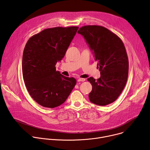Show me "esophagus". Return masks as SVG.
Instances as JSON below:
<instances>
[{"instance_id":"esophagus-1","label":"esophagus","mask_w":150,"mask_h":150,"mask_svg":"<svg viewBox=\"0 0 150 150\" xmlns=\"http://www.w3.org/2000/svg\"><path fill=\"white\" fill-rule=\"evenodd\" d=\"M77 80H78V81H84L86 80V79H83V78H79Z\"/></svg>"}]
</instances>
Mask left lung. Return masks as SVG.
I'll return each instance as SVG.
<instances>
[{"label": "left lung", "mask_w": 150, "mask_h": 150, "mask_svg": "<svg viewBox=\"0 0 150 150\" xmlns=\"http://www.w3.org/2000/svg\"><path fill=\"white\" fill-rule=\"evenodd\" d=\"M85 39L93 51L100 77L87 79L92 85L88 95L94 104L105 106L115 101L127 81L129 63L123 42L107 28L98 25H86L77 32Z\"/></svg>", "instance_id": "obj_1"}]
</instances>
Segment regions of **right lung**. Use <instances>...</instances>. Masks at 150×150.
Returning a JSON list of instances; mask_svg holds the SVG:
<instances>
[{
    "instance_id": "obj_1",
    "label": "right lung",
    "mask_w": 150,
    "mask_h": 150,
    "mask_svg": "<svg viewBox=\"0 0 150 150\" xmlns=\"http://www.w3.org/2000/svg\"><path fill=\"white\" fill-rule=\"evenodd\" d=\"M78 26L45 29L30 38L22 57V74L27 91L39 105L54 108L63 104L76 84L56 71L55 64L64 57Z\"/></svg>"
}]
</instances>
